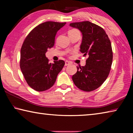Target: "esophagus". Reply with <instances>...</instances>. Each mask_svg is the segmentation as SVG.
<instances>
[{
	"mask_svg": "<svg viewBox=\"0 0 133 133\" xmlns=\"http://www.w3.org/2000/svg\"><path fill=\"white\" fill-rule=\"evenodd\" d=\"M70 64V63L68 61H66L65 62V66H68V65H69Z\"/></svg>",
	"mask_w": 133,
	"mask_h": 133,
	"instance_id": "34e87169",
	"label": "esophagus"
}]
</instances>
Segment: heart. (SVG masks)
Returning <instances> with one entry per match:
<instances>
[{
    "label": "heart",
    "instance_id": "1",
    "mask_svg": "<svg viewBox=\"0 0 133 133\" xmlns=\"http://www.w3.org/2000/svg\"><path fill=\"white\" fill-rule=\"evenodd\" d=\"M77 29H71V30H69V32H71V31H77Z\"/></svg>",
    "mask_w": 133,
    "mask_h": 133
}]
</instances>
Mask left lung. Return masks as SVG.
Instances as JSON below:
<instances>
[{
	"label": "left lung",
	"instance_id": "obj_1",
	"mask_svg": "<svg viewBox=\"0 0 133 133\" xmlns=\"http://www.w3.org/2000/svg\"><path fill=\"white\" fill-rule=\"evenodd\" d=\"M70 26L81 31L80 50L89 56L84 66L77 67L72 80L82 90L93 91L102 85L110 73L112 62L111 42L104 29L90 22H75Z\"/></svg>",
	"mask_w": 133,
	"mask_h": 133
}]
</instances>
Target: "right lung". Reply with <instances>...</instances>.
<instances>
[{
  "label": "right lung",
  "instance_id": "right-lung-1",
  "mask_svg": "<svg viewBox=\"0 0 133 133\" xmlns=\"http://www.w3.org/2000/svg\"><path fill=\"white\" fill-rule=\"evenodd\" d=\"M66 23L46 22L40 24L29 33L22 44L20 67L27 83L36 91H43L52 87L64 66L62 60L49 63L45 54L53 48L57 31Z\"/></svg>",
  "mask_w": 133,
  "mask_h": 133
}]
</instances>
